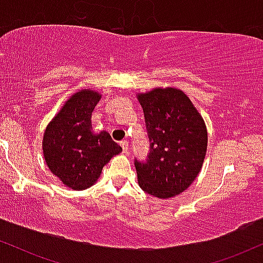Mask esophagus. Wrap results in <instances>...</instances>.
<instances>
[{"mask_svg": "<svg viewBox=\"0 0 263 263\" xmlns=\"http://www.w3.org/2000/svg\"><path fill=\"white\" fill-rule=\"evenodd\" d=\"M120 144H121L123 153H127V151H128V142L127 141H122Z\"/></svg>", "mask_w": 263, "mask_h": 263, "instance_id": "1", "label": "esophagus"}]
</instances>
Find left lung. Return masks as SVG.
Listing matches in <instances>:
<instances>
[{"instance_id":"obj_1","label":"left lung","mask_w":263,"mask_h":263,"mask_svg":"<svg viewBox=\"0 0 263 263\" xmlns=\"http://www.w3.org/2000/svg\"><path fill=\"white\" fill-rule=\"evenodd\" d=\"M151 142L147 162L136 161L138 185L156 198L183 193L200 173L206 155L204 119L177 87L138 92Z\"/></svg>"}]
</instances>
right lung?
Instances as JSON below:
<instances>
[{
  "instance_id": "obj_1",
  "label": "right lung",
  "mask_w": 263,
  "mask_h": 263,
  "mask_svg": "<svg viewBox=\"0 0 263 263\" xmlns=\"http://www.w3.org/2000/svg\"><path fill=\"white\" fill-rule=\"evenodd\" d=\"M101 93L78 90L48 123L43 135V155L48 168L64 185L84 190L100 178L104 165L122 148L106 131H92L91 115Z\"/></svg>"
}]
</instances>
